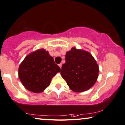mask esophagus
<instances>
[{
  "mask_svg": "<svg viewBox=\"0 0 125 125\" xmlns=\"http://www.w3.org/2000/svg\"><path fill=\"white\" fill-rule=\"evenodd\" d=\"M58 66H59L60 68H61V67H62V64H61H61H60L59 65H58Z\"/></svg>",
  "mask_w": 125,
  "mask_h": 125,
  "instance_id": "34e87169",
  "label": "esophagus"
}]
</instances>
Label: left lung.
I'll list each match as a JSON object with an SVG mask.
<instances>
[{
	"mask_svg": "<svg viewBox=\"0 0 125 125\" xmlns=\"http://www.w3.org/2000/svg\"><path fill=\"white\" fill-rule=\"evenodd\" d=\"M99 68L93 55L73 47L66 53L61 75L75 92H83L93 86L98 76Z\"/></svg>",
	"mask_w": 125,
	"mask_h": 125,
	"instance_id": "8db88e82",
	"label": "left lung"
}]
</instances>
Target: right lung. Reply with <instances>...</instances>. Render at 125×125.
<instances>
[{"instance_id":"1","label":"right lung","mask_w":125,"mask_h":125,"mask_svg":"<svg viewBox=\"0 0 125 125\" xmlns=\"http://www.w3.org/2000/svg\"><path fill=\"white\" fill-rule=\"evenodd\" d=\"M60 71L53 57L41 49L25 57L18 68V76L26 89L39 93L50 85L53 77Z\"/></svg>"}]
</instances>
